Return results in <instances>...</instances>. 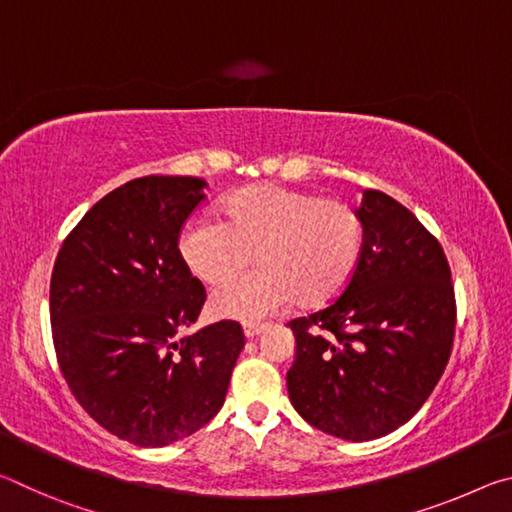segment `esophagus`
<instances>
[{"instance_id":"34e87169","label":"esophagus","mask_w":512,"mask_h":512,"mask_svg":"<svg viewBox=\"0 0 512 512\" xmlns=\"http://www.w3.org/2000/svg\"><path fill=\"white\" fill-rule=\"evenodd\" d=\"M264 323H246L244 325V334L248 336V339H255V336H259L264 332Z\"/></svg>"}]
</instances>
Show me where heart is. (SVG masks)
<instances>
[{
	"instance_id": "obj_1",
	"label": "heart",
	"mask_w": 512,
	"mask_h": 512,
	"mask_svg": "<svg viewBox=\"0 0 512 512\" xmlns=\"http://www.w3.org/2000/svg\"><path fill=\"white\" fill-rule=\"evenodd\" d=\"M178 248L210 287L232 282L255 257L259 271L216 293L212 307L225 318L259 320L293 298L320 307L341 296L363 253V221L336 198L253 185L225 198L221 221H189Z\"/></svg>"
}]
</instances>
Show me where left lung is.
I'll return each mask as SVG.
<instances>
[{"label":"left lung","mask_w":512,"mask_h":512,"mask_svg":"<svg viewBox=\"0 0 512 512\" xmlns=\"http://www.w3.org/2000/svg\"><path fill=\"white\" fill-rule=\"evenodd\" d=\"M363 253L339 298L289 320V400L311 427L375 440L427 402L452 354L456 298L438 239L411 210L366 189Z\"/></svg>","instance_id":"8db88e82"}]
</instances>
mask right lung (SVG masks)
<instances>
[{
  "instance_id": "1",
  "label": "right lung",
  "mask_w": 512,
  "mask_h": 512,
  "mask_svg": "<svg viewBox=\"0 0 512 512\" xmlns=\"http://www.w3.org/2000/svg\"><path fill=\"white\" fill-rule=\"evenodd\" d=\"M205 180L144 176L74 225L49 284L51 336L69 391L112 436L164 447L225 402L244 329L221 320L178 339L207 298L178 241Z\"/></svg>"
}]
</instances>
